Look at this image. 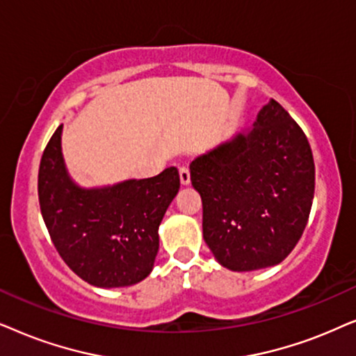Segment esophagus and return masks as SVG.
Returning <instances> with one entry per match:
<instances>
[{"instance_id": "obj_1", "label": "esophagus", "mask_w": 356, "mask_h": 356, "mask_svg": "<svg viewBox=\"0 0 356 356\" xmlns=\"http://www.w3.org/2000/svg\"><path fill=\"white\" fill-rule=\"evenodd\" d=\"M179 177H181L182 186H188L191 184V170L187 168H181L179 169Z\"/></svg>"}]
</instances>
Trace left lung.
Masks as SVG:
<instances>
[{"label": "left lung", "mask_w": 356, "mask_h": 356, "mask_svg": "<svg viewBox=\"0 0 356 356\" xmlns=\"http://www.w3.org/2000/svg\"><path fill=\"white\" fill-rule=\"evenodd\" d=\"M314 179L305 131L273 99L252 129L193 159L203 239L218 262L250 272L285 260L307 225Z\"/></svg>", "instance_id": "8db88e82"}]
</instances>
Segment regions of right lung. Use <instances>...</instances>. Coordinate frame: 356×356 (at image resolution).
Returning <instances> with one entry per match:
<instances>
[{
	"label": "right lung",
	"mask_w": 356,
	"mask_h": 356,
	"mask_svg": "<svg viewBox=\"0 0 356 356\" xmlns=\"http://www.w3.org/2000/svg\"><path fill=\"white\" fill-rule=\"evenodd\" d=\"M61 130L51 135L39 168V203L51 243L89 285L118 288L145 280L159 249V225L181 187L177 169L83 188L66 170Z\"/></svg>",
	"instance_id": "right-lung-1"
}]
</instances>
